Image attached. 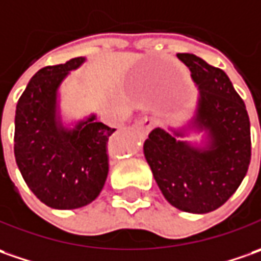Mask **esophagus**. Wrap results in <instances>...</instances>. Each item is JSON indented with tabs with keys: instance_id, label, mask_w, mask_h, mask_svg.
Returning <instances> with one entry per match:
<instances>
[{
	"instance_id": "1",
	"label": "esophagus",
	"mask_w": 261,
	"mask_h": 261,
	"mask_svg": "<svg viewBox=\"0 0 261 261\" xmlns=\"http://www.w3.org/2000/svg\"><path fill=\"white\" fill-rule=\"evenodd\" d=\"M154 120L151 118V117H144V118H141V120H139V122H137V125H139L141 130L144 131V133H148V131L151 130L153 127H154Z\"/></svg>"
}]
</instances>
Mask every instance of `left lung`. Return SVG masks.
Segmentation results:
<instances>
[{
    "label": "left lung",
    "instance_id": "1",
    "mask_svg": "<svg viewBox=\"0 0 261 261\" xmlns=\"http://www.w3.org/2000/svg\"><path fill=\"white\" fill-rule=\"evenodd\" d=\"M176 56L198 88L195 113L182 127L154 128L143 150L167 202L180 211L206 214L227 202L247 173L250 120L224 70L191 53ZM191 132H203V140H184Z\"/></svg>",
    "mask_w": 261,
    "mask_h": 261
}]
</instances>
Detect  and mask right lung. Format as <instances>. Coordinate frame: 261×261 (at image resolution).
<instances>
[{"mask_svg":"<svg viewBox=\"0 0 261 261\" xmlns=\"http://www.w3.org/2000/svg\"><path fill=\"white\" fill-rule=\"evenodd\" d=\"M85 58L46 66L30 79L15 108L14 154L27 186L55 210L91 203L108 176L107 143L115 128L91 114L72 127L63 124L59 88Z\"/></svg>","mask_w":261,"mask_h":261,"instance_id":"obj_1","label":"right lung"}]
</instances>
